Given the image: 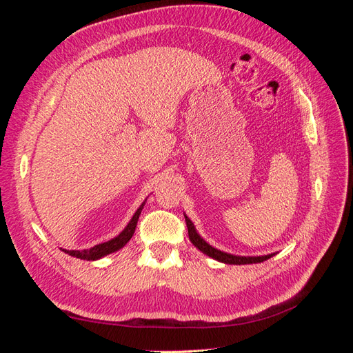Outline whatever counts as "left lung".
I'll list each match as a JSON object with an SVG mask.
<instances>
[{"label":"left lung","instance_id":"8db88e82","mask_svg":"<svg viewBox=\"0 0 353 353\" xmlns=\"http://www.w3.org/2000/svg\"><path fill=\"white\" fill-rule=\"evenodd\" d=\"M185 222H187L188 237H190L191 243H193L199 250H201L203 253H206L208 256H210V258L216 259L219 262L232 263V265L259 263V262H263L266 259H270L271 256H272V254H265V256H252V258H250V256H248V258H245V256H234V254H230V253H223V252H221V250H218L215 248H212V245H209L205 240H203L197 234V231H196V228L193 225V222H191L187 216H185Z\"/></svg>","mask_w":353,"mask_h":353}]
</instances>
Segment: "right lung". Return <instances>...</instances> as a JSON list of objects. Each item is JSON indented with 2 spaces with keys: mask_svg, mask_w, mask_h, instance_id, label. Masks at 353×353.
Masks as SVG:
<instances>
[{
  "mask_svg": "<svg viewBox=\"0 0 353 353\" xmlns=\"http://www.w3.org/2000/svg\"><path fill=\"white\" fill-rule=\"evenodd\" d=\"M143 208H144V203H143L140 208L137 209L135 215L132 216L130 223H128L126 228L117 237H114V239H112L109 241H105V243L94 245V248H91V249H85V250H63V252L69 253L70 256H73V258H79V259H83V261H95V259L103 258V256H105V254H110V253H113L116 250L122 249L123 245L128 241H130L131 237L134 236L137 222H138V218H140V215H141Z\"/></svg>",
  "mask_w": 353,
  "mask_h": 353,
  "instance_id": "right-lung-1",
  "label": "right lung"
}]
</instances>
